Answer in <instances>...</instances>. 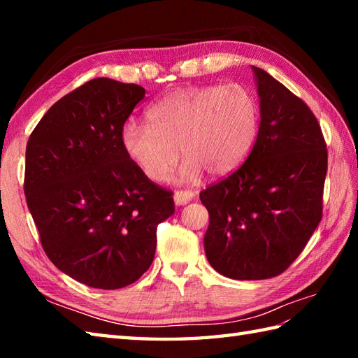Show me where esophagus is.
Instances as JSON below:
<instances>
[{"instance_id": "esophagus-1", "label": "esophagus", "mask_w": 358, "mask_h": 358, "mask_svg": "<svg viewBox=\"0 0 358 358\" xmlns=\"http://www.w3.org/2000/svg\"><path fill=\"white\" fill-rule=\"evenodd\" d=\"M195 196L194 191H189V189H185V191H177L173 195V201L177 206H183V204H187L189 201H192Z\"/></svg>"}]
</instances>
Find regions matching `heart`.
Returning <instances> with one entry per match:
<instances>
[{"label":"heart","mask_w":358,"mask_h":358,"mask_svg":"<svg viewBox=\"0 0 358 358\" xmlns=\"http://www.w3.org/2000/svg\"><path fill=\"white\" fill-rule=\"evenodd\" d=\"M148 124L129 121L121 131L126 155L155 183L169 180L180 158L181 177L203 171L223 177L252 149L260 112L252 92L241 85L180 89L148 109Z\"/></svg>","instance_id":"1"}]
</instances>
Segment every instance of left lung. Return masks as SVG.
<instances>
[{"label": "left lung", "mask_w": 358, "mask_h": 358, "mask_svg": "<svg viewBox=\"0 0 358 358\" xmlns=\"http://www.w3.org/2000/svg\"><path fill=\"white\" fill-rule=\"evenodd\" d=\"M260 127L246 162L200 192L209 212L204 250L234 280L280 275L323 214L328 149L308 104L260 67Z\"/></svg>", "instance_id": "obj_1"}]
</instances>
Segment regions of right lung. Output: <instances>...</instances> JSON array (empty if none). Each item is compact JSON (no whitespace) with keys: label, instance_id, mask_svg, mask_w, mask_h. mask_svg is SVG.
Here are the masks:
<instances>
[{"label":"right lung","instance_id":"obj_1","mask_svg":"<svg viewBox=\"0 0 358 358\" xmlns=\"http://www.w3.org/2000/svg\"><path fill=\"white\" fill-rule=\"evenodd\" d=\"M138 85L95 78L44 113L26 148L24 194L49 260L96 289L132 285L155 255L172 191L150 181L121 144L144 98Z\"/></svg>","mask_w":358,"mask_h":358}]
</instances>
